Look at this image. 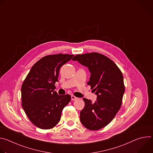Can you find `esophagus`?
<instances>
[{"instance_id": "esophagus-1", "label": "esophagus", "mask_w": 153, "mask_h": 153, "mask_svg": "<svg viewBox=\"0 0 153 153\" xmlns=\"http://www.w3.org/2000/svg\"><path fill=\"white\" fill-rule=\"evenodd\" d=\"M76 99H77V97H76V96H73V95L71 96V100H76Z\"/></svg>"}]
</instances>
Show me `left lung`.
Instances as JSON below:
<instances>
[{"label":"left lung","instance_id":"left-lung-1","mask_svg":"<svg viewBox=\"0 0 153 153\" xmlns=\"http://www.w3.org/2000/svg\"><path fill=\"white\" fill-rule=\"evenodd\" d=\"M73 60L88 68L91 76L87 84L97 96L94 103L83 99L80 122L87 129H100L112 121L121 107L125 92L123 74L113 60L100 53L77 54Z\"/></svg>","mask_w":153,"mask_h":153}]
</instances>
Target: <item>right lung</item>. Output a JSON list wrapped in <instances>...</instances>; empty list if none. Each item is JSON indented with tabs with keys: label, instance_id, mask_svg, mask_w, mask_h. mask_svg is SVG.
<instances>
[{
	"label": "right lung",
	"instance_id": "obj_1",
	"mask_svg": "<svg viewBox=\"0 0 153 153\" xmlns=\"http://www.w3.org/2000/svg\"><path fill=\"white\" fill-rule=\"evenodd\" d=\"M73 56L58 54L42 57L32 67L22 85V106L30 121L40 129L54 127L71 100L70 95H59L54 90L60 68Z\"/></svg>",
	"mask_w": 153,
	"mask_h": 153
}]
</instances>
